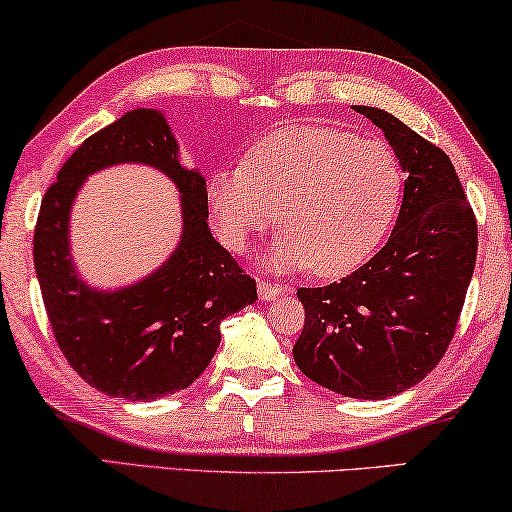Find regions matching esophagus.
I'll use <instances>...</instances> for the list:
<instances>
[{"instance_id":"esophagus-1","label":"esophagus","mask_w":512,"mask_h":512,"mask_svg":"<svg viewBox=\"0 0 512 512\" xmlns=\"http://www.w3.org/2000/svg\"><path fill=\"white\" fill-rule=\"evenodd\" d=\"M282 294H284V287H280V284L258 280V296H261V301H272V298Z\"/></svg>"}]
</instances>
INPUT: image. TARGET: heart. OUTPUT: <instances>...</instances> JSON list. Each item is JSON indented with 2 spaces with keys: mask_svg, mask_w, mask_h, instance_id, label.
<instances>
[{
  "mask_svg": "<svg viewBox=\"0 0 512 512\" xmlns=\"http://www.w3.org/2000/svg\"><path fill=\"white\" fill-rule=\"evenodd\" d=\"M404 167L383 141L331 126H284L249 150L247 167L209 176L207 207L221 240L242 254L277 223L284 270L341 277L367 261L400 214Z\"/></svg>",
  "mask_w": 512,
  "mask_h": 512,
  "instance_id": "1",
  "label": "heart"
}]
</instances>
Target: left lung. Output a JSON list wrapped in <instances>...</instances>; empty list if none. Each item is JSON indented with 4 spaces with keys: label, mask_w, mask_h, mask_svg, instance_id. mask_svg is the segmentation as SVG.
<instances>
[{
    "label": "left lung",
    "mask_w": 512,
    "mask_h": 512,
    "mask_svg": "<svg viewBox=\"0 0 512 512\" xmlns=\"http://www.w3.org/2000/svg\"><path fill=\"white\" fill-rule=\"evenodd\" d=\"M355 110L400 157V216L386 247L353 275L296 291L305 324L294 360L338 395L383 400L416 386L447 353L475 270L477 221L437 145L386 110Z\"/></svg>",
    "instance_id": "left-lung-1"
}]
</instances>
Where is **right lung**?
<instances>
[{
    "instance_id": "right-lung-1",
    "label": "right lung",
    "mask_w": 512,
    "mask_h": 512,
    "mask_svg": "<svg viewBox=\"0 0 512 512\" xmlns=\"http://www.w3.org/2000/svg\"><path fill=\"white\" fill-rule=\"evenodd\" d=\"M119 161L164 170L182 190L184 237L162 269L138 285L98 292L78 280L67 218L83 178ZM207 183L178 162L157 110H131L89 136L46 190L35 225V270L58 348L89 386L124 400H157L188 388L209 367L225 317L256 301V280L209 230Z\"/></svg>"
}]
</instances>
